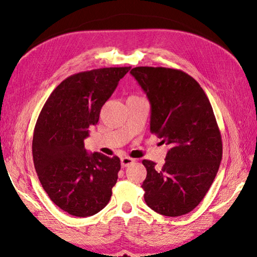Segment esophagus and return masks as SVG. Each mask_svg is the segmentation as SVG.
<instances>
[{
  "label": "esophagus",
  "instance_id": "obj_1",
  "mask_svg": "<svg viewBox=\"0 0 257 257\" xmlns=\"http://www.w3.org/2000/svg\"><path fill=\"white\" fill-rule=\"evenodd\" d=\"M135 162V159L129 158V156H123V158H121V165H122L123 168L128 167L129 164H132Z\"/></svg>",
  "mask_w": 257,
  "mask_h": 257
}]
</instances>
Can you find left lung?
Returning a JSON list of instances; mask_svg holds the SVG:
<instances>
[{
	"instance_id": "left-lung-1",
	"label": "left lung",
	"mask_w": 257,
	"mask_h": 257,
	"mask_svg": "<svg viewBox=\"0 0 257 257\" xmlns=\"http://www.w3.org/2000/svg\"><path fill=\"white\" fill-rule=\"evenodd\" d=\"M130 73L151 103V133L170 146L161 169L143 160L145 202L165 216L187 214L202 202L222 160L211 103L198 82L178 69L136 67Z\"/></svg>"
}]
</instances>
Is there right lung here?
Instances as JSON below:
<instances>
[{
	"instance_id": "add662e5",
	"label": "right lung",
	"mask_w": 257,
	"mask_h": 257,
	"mask_svg": "<svg viewBox=\"0 0 257 257\" xmlns=\"http://www.w3.org/2000/svg\"><path fill=\"white\" fill-rule=\"evenodd\" d=\"M130 67L78 72L52 92L38 115L33 159L51 201L73 216H90L107 205L120 159L87 153L84 139Z\"/></svg>"
}]
</instances>
